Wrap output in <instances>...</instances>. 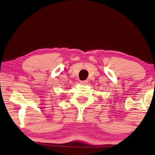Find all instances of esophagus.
<instances>
[{"label":"esophagus","mask_w":155,"mask_h":155,"mask_svg":"<svg viewBox=\"0 0 155 155\" xmlns=\"http://www.w3.org/2000/svg\"><path fill=\"white\" fill-rule=\"evenodd\" d=\"M80 84H81L87 85V84H88V80H82V81H80Z\"/></svg>","instance_id":"1"}]
</instances>
